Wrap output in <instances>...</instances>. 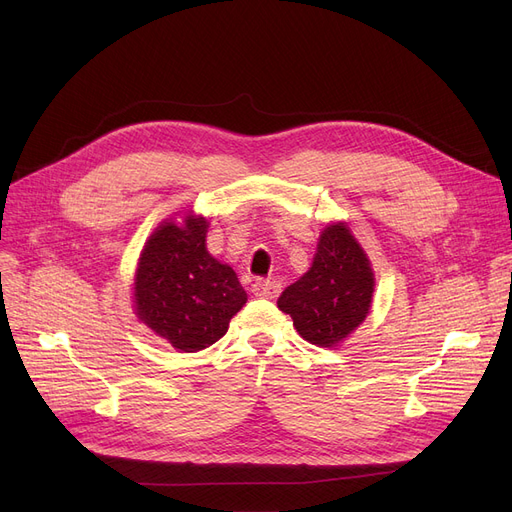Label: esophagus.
I'll return each mask as SVG.
<instances>
[{
	"instance_id": "esophagus-1",
	"label": "esophagus",
	"mask_w": 512,
	"mask_h": 512,
	"mask_svg": "<svg viewBox=\"0 0 512 512\" xmlns=\"http://www.w3.org/2000/svg\"><path fill=\"white\" fill-rule=\"evenodd\" d=\"M253 292H255V297L274 301V299H278V297H280L282 284H280V282H276V280H257V282L253 284Z\"/></svg>"
}]
</instances>
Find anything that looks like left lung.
<instances>
[{
	"instance_id": "1",
	"label": "left lung",
	"mask_w": 512,
	"mask_h": 512,
	"mask_svg": "<svg viewBox=\"0 0 512 512\" xmlns=\"http://www.w3.org/2000/svg\"><path fill=\"white\" fill-rule=\"evenodd\" d=\"M375 276L371 261L346 222H332L319 234L309 272L278 299L280 311L311 344L334 348L369 315Z\"/></svg>"
}]
</instances>
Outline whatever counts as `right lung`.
I'll return each mask as SVG.
<instances>
[{"instance_id":"add662e5","label":"right lung","mask_w":512,"mask_h":512,"mask_svg":"<svg viewBox=\"0 0 512 512\" xmlns=\"http://www.w3.org/2000/svg\"><path fill=\"white\" fill-rule=\"evenodd\" d=\"M207 228V218L193 211L180 222H161L134 272V313L180 353H197L218 342L247 303L236 272L207 251Z\"/></svg>"}]
</instances>
